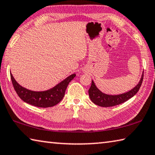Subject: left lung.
I'll return each instance as SVG.
<instances>
[{"instance_id": "left-lung-1", "label": "left lung", "mask_w": 155, "mask_h": 155, "mask_svg": "<svg viewBox=\"0 0 155 155\" xmlns=\"http://www.w3.org/2000/svg\"><path fill=\"white\" fill-rule=\"evenodd\" d=\"M143 78V71L139 83L137 84L135 87H133L132 90H129L127 92L117 94V95H110V94H107L101 91L99 89L96 87L95 83L94 81H91V85L88 90L89 96L91 101L93 103L98 105L100 107H113L120 104L124 102L127 101L128 99L132 98L134 96L137 91L140 90V88L141 85Z\"/></svg>"}]
</instances>
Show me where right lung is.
<instances>
[{
  "label": "right lung",
  "mask_w": 155,
  "mask_h": 155,
  "mask_svg": "<svg viewBox=\"0 0 155 155\" xmlns=\"http://www.w3.org/2000/svg\"><path fill=\"white\" fill-rule=\"evenodd\" d=\"M10 75L13 85L20 98L31 105L43 108L53 107L58 104L64 98L68 84L76 77V74H72L50 90L38 91L22 87L15 81L12 73Z\"/></svg>",
  "instance_id": "add662e5"
}]
</instances>
